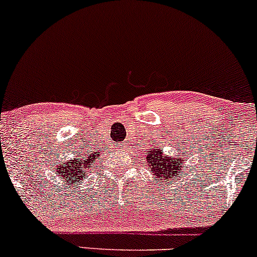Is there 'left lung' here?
Segmentation results:
<instances>
[{
  "instance_id": "obj_1",
  "label": "left lung",
  "mask_w": 257,
  "mask_h": 257,
  "mask_svg": "<svg viewBox=\"0 0 257 257\" xmlns=\"http://www.w3.org/2000/svg\"><path fill=\"white\" fill-rule=\"evenodd\" d=\"M153 145V149L146 155V163L151 168V173H153V178L156 181L157 180H166L168 182L169 179H174L180 172H182L181 168L184 167V158L180 157V155L168 157L162 152V149H157ZM184 157V155H182Z\"/></svg>"
}]
</instances>
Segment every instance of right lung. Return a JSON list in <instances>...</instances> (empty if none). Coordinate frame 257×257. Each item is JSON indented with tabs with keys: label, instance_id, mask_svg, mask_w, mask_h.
Instances as JSON below:
<instances>
[{
	"label": "right lung",
	"instance_id": "add662e5",
	"mask_svg": "<svg viewBox=\"0 0 257 257\" xmlns=\"http://www.w3.org/2000/svg\"><path fill=\"white\" fill-rule=\"evenodd\" d=\"M79 157L73 158L71 161L65 162V163L61 164V166L55 167L53 172L59 173V178L60 180H65L67 184H75V182H78V184H82V178L85 176V173L87 169L95 164V159L99 157L100 153L95 152L91 153V155H77Z\"/></svg>",
	"mask_w": 257,
	"mask_h": 257
}]
</instances>
